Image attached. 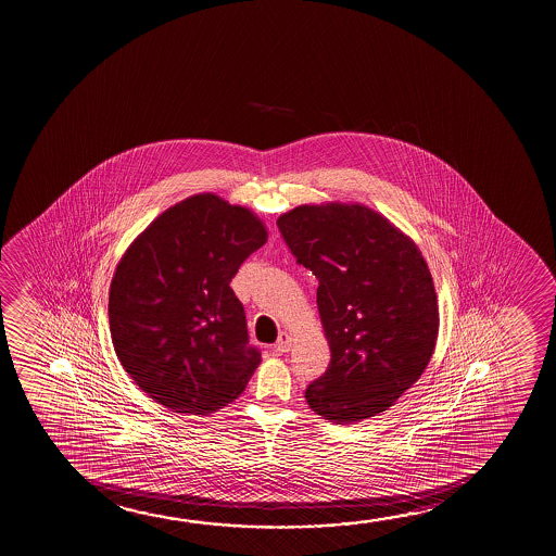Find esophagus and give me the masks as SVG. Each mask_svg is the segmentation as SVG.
Wrapping results in <instances>:
<instances>
[{
	"label": "esophagus",
	"instance_id": "esophagus-1",
	"mask_svg": "<svg viewBox=\"0 0 556 556\" xmlns=\"http://www.w3.org/2000/svg\"><path fill=\"white\" fill-rule=\"evenodd\" d=\"M290 348H292V336L281 332L279 340L275 342V351L277 353H289Z\"/></svg>",
	"mask_w": 556,
	"mask_h": 556
}]
</instances>
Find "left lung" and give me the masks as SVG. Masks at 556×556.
<instances>
[{
  "label": "left lung",
  "instance_id": "obj_1",
  "mask_svg": "<svg viewBox=\"0 0 556 556\" xmlns=\"http://www.w3.org/2000/svg\"><path fill=\"white\" fill-rule=\"evenodd\" d=\"M277 226L319 279L330 365L305 389L309 408L338 426L388 410L419 380L439 336L433 277L418 244L358 203L300 205Z\"/></svg>",
  "mask_w": 556,
  "mask_h": 556
}]
</instances>
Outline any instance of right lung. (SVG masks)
<instances>
[{"mask_svg": "<svg viewBox=\"0 0 556 556\" xmlns=\"http://www.w3.org/2000/svg\"><path fill=\"white\" fill-rule=\"evenodd\" d=\"M266 241L251 208L198 193L129 244L110 285V332L125 372L155 403L206 416L243 393L262 357L229 282Z\"/></svg>", "mask_w": 556, "mask_h": 556, "instance_id": "right-lung-1", "label": "right lung"}]
</instances>
